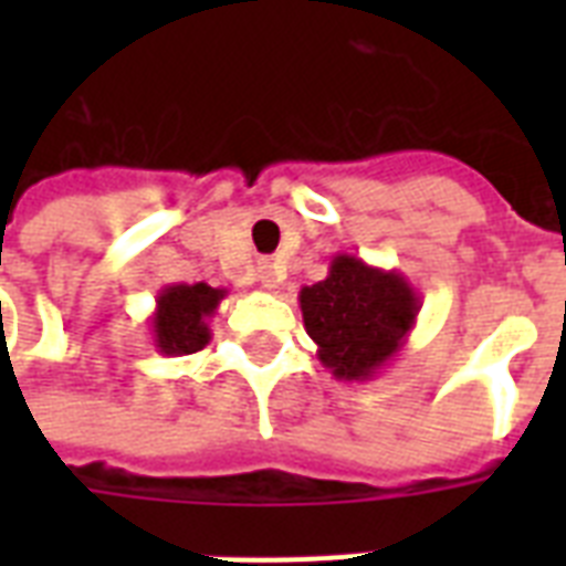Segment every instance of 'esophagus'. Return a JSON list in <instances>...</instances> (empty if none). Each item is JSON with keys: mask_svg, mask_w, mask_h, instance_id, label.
Masks as SVG:
<instances>
[{"mask_svg": "<svg viewBox=\"0 0 566 566\" xmlns=\"http://www.w3.org/2000/svg\"><path fill=\"white\" fill-rule=\"evenodd\" d=\"M255 275H258V282H261V287H266V291H273L275 284H279V273H275L273 261H261Z\"/></svg>", "mask_w": 566, "mask_h": 566, "instance_id": "esophagus-1", "label": "esophagus"}]
</instances>
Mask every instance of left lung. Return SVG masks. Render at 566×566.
Wrapping results in <instances>:
<instances>
[{"label":"left lung","mask_w":566,"mask_h":566,"mask_svg":"<svg viewBox=\"0 0 566 566\" xmlns=\"http://www.w3.org/2000/svg\"><path fill=\"white\" fill-rule=\"evenodd\" d=\"M300 308L323 367L340 381H367L402 353L420 296L402 273L340 252L323 282L302 287Z\"/></svg>","instance_id":"obj_1"}]
</instances>
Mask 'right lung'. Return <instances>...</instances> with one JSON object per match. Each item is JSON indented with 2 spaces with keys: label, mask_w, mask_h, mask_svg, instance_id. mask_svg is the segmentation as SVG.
Here are the masks:
<instances>
[{
  "label": "right lung",
  "mask_w": 566,
  "mask_h": 566,
  "mask_svg": "<svg viewBox=\"0 0 566 566\" xmlns=\"http://www.w3.org/2000/svg\"><path fill=\"white\" fill-rule=\"evenodd\" d=\"M226 300V291L211 284H167L158 300L155 314L149 317L153 344L161 355H190L199 353L211 340L208 319Z\"/></svg>",
  "instance_id": "1"
}]
</instances>
